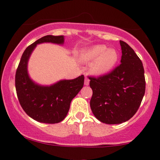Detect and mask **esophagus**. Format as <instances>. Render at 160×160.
<instances>
[{"instance_id": "obj_1", "label": "esophagus", "mask_w": 160, "mask_h": 160, "mask_svg": "<svg viewBox=\"0 0 160 160\" xmlns=\"http://www.w3.org/2000/svg\"><path fill=\"white\" fill-rule=\"evenodd\" d=\"M89 83H90V80L88 78V77H85V80H84V84L86 85V86H88L89 85Z\"/></svg>"}]
</instances>
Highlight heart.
<instances>
[{
  "label": "heart",
  "instance_id": "1",
  "mask_svg": "<svg viewBox=\"0 0 160 160\" xmlns=\"http://www.w3.org/2000/svg\"><path fill=\"white\" fill-rule=\"evenodd\" d=\"M83 62H92L90 70L98 76L104 75L114 69L119 59L118 52L114 49H108L104 45H96L83 50L80 55Z\"/></svg>",
  "mask_w": 160,
  "mask_h": 160
}]
</instances>
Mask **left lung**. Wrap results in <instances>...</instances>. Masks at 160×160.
Masks as SVG:
<instances>
[{
	"label": "left lung",
	"instance_id": "left-lung-1",
	"mask_svg": "<svg viewBox=\"0 0 160 160\" xmlns=\"http://www.w3.org/2000/svg\"><path fill=\"white\" fill-rule=\"evenodd\" d=\"M122 63L109 73L90 77L93 90L90 105L93 115L103 123L121 124L137 112L146 91L144 68L141 59L123 41Z\"/></svg>",
	"mask_w": 160,
	"mask_h": 160
}]
</instances>
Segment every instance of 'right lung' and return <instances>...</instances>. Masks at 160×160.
Wrapping results in <instances>:
<instances>
[{
  "mask_svg": "<svg viewBox=\"0 0 160 160\" xmlns=\"http://www.w3.org/2000/svg\"><path fill=\"white\" fill-rule=\"evenodd\" d=\"M44 42L62 45L64 36L46 35L26 48L16 71V92L21 106L29 117L42 123H59L65 118L71 101L83 87L84 77L59 80L50 86L35 83L28 76V62L35 46Z\"/></svg>",
  "mask_w": 160,
  "mask_h": 160,
  "instance_id": "obj_1",
  "label": "right lung"
}]
</instances>
